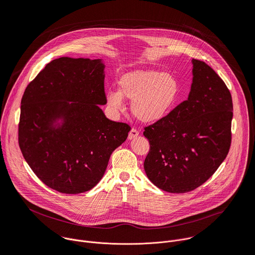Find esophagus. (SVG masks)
Wrapping results in <instances>:
<instances>
[{"mask_svg":"<svg viewBox=\"0 0 255 255\" xmlns=\"http://www.w3.org/2000/svg\"><path fill=\"white\" fill-rule=\"evenodd\" d=\"M138 135H139V131H138L137 129H134V128H132V129H131V131L129 132L128 138H129V140H132V139L136 138Z\"/></svg>","mask_w":255,"mask_h":255,"instance_id":"obj_1","label":"esophagus"}]
</instances>
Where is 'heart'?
<instances>
[{
  "label": "heart",
  "mask_w": 255,
  "mask_h": 255,
  "mask_svg": "<svg viewBox=\"0 0 255 255\" xmlns=\"http://www.w3.org/2000/svg\"><path fill=\"white\" fill-rule=\"evenodd\" d=\"M180 85L176 77L154 69L127 72L118 82V92L106 93L107 105L118 112L124 108L123 98L132 100L133 115L143 123H155L165 118L177 105Z\"/></svg>",
  "instance_id": "heart-1"
}]
</instances>
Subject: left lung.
<instances>
[{
    "mask_svg": "<svg viewBox=\"0 0 255 255\" xmlns=\"http://www.w3.org/2000/svg\"><path fill=\"white\" fill-rule=\"evenodd\" d=\"M188 100L162 120L144 128L150 144L144 169L151 183L174 194L191 192L209 179L231 145L233 104L222 79L193 59Z\"/></svg>",
    "mask_w": 255,
    "mask_h": 255,
    "instance_id": "obj_1",
    "label": "left lung"
}]
</instances>
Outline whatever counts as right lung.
<instances>
[{
	"label": "right lung",
	"instance_id": "right-lung-1",
	"mask_svg": "<svg viewBox=\"0 0 255 255\" xmlns=\"http://www.w3.org/2000/svg\"><path fill=\"white\" fill-rule=\"evenodd\" d=\"M102 59L52 60L21 100L19 146L38 178L62 194H81L103 177L130 126L109 120Z\"/></svg>",
	"mask_w": 255,
	"mask_h": 255
}]
</instances>
